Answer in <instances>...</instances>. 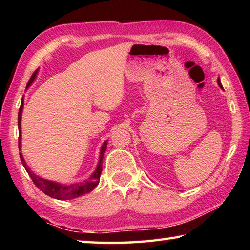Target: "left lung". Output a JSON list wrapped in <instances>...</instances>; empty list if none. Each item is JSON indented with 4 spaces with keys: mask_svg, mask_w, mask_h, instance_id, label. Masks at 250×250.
Here are the masks:
<instances>
[{
    "mask_svg": "<svg viewBox=\"0 0 250 250\" xmlns=\"http://www.w3.org/2000/svg\"><path fill=\"white\" fill-rule=\"evenodd\" d=\"M217 83H218V86L221 87V88H223V86H222V83H221V80H219V78L217 79Z\"/></svg>",
    "mask_w": 250,
    "mask_h": 250,
    "instance_id": "8db88e82",
    "label": "left lung"
}]
</instances>
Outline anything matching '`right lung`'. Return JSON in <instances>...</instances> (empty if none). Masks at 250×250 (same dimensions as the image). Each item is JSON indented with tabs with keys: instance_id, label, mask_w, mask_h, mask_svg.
<instances>
[{
	"instance_id": "right-lung-1",
	"label": "right lung",
	"mask_w": 250,
	"mask_h": 250,
	"mask_svg": "<svg viewBox=\"0 0 250 250\" xmlns=\"http://www.w3.org/2000/svg\"><path fill=\"white\" fill-rule=\"evenodd\" d=\"M36 74H37V69L34 71L32 77L29 78L27 83V87L32 83L33 80L35 79ZM23 104L24 103L22 99V103H21V107L19 110V119H18V125H19V130H20V135H19L20 150H21V117H22ZM105 149H107V141H104L103 146H101L98 167H97L96 171L92 173V175L89 177V179L83 182H80V183H74V184H59V183H55V182H52V181L42 179V177L37 176L35 173H33L31 170H29L27 164L25 163V161L23 159L22 153H20V158H21V161H22L25 170H26L28 175L31 176L32 181L34 182V184H35L42 192L45 193L46 195H48L50 197L56 198V200H73V198L79 197L83 195V194L91 192L92 189L98 185L101 172H103V159H104Z\"/></svg>"
}]
</instances>
